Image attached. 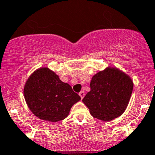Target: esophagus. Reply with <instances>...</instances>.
I'll return each mask as SVG.
<instances>
[{"mask_svg":"<svg viewBox=\"0 0 155 155\" xmlns=\"http://www.w3.org/2000/svg\"><path fill=\"white\" fill-rule=\"evenodd\" d=\"M79 96H80V97H81V99H82V98L84 97V96H85V92L84 91H80L79 92Z\"/></svg>","mask_w":155,"mask_h":155,"instance_id":"1","label":"esophagus"}]
</instances>
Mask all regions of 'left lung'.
<instances>
[{"label":"left lung","mask_w":155,"mask_h":155,"mask_svg":"<svg viewBox=\"0 0 155 155\" xmlns=\"http://www.w3.org/2000/svg\"><path fill=\"white\" fill-rule=\"evenodd\" d=\"M91 91L82 102L94 118L112 121L125 111L134 83L128 75L115 68H107L92 77Z\"/></svg>","instance_id":"8db88e82"}]
</instances>
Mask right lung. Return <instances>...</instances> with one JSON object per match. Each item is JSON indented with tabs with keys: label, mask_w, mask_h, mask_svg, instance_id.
Wrapping results in <instances>:
<instances>
[{
	"label": "right lung",
	"mask_w": 155,
	"mask_h": 155,
	"mask_svg": "<svg viewBox=\"0 0 155 155\" xmlns=\"http://www.w3.org/2000/svg\"><path fill=\"white\" fill-rule=\"evenodd\" d=\"M28 107L37 118L57 122L68 117L71 107L81 100L71 86L47 68L34 71L24 87Z\"/></svg>",
	"instance_id": "1"
}]
</instances>
